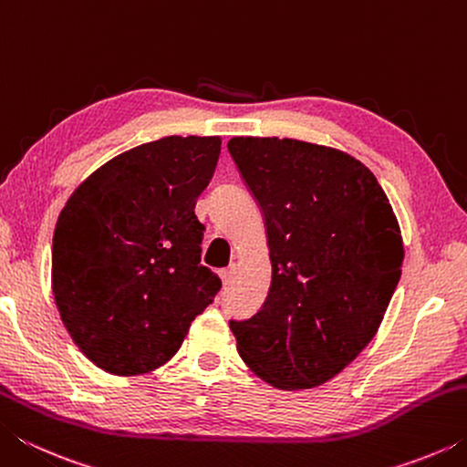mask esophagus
Returning a JSON list of instances; mask_svg holds the SVG:
<instances>
[{
    "instance_id": "obj_1",
    "label": "esophagus",
    "mask_w": 467,
    "mask_h": 467,
    "mask_svg": "<svg viewBox=\"0 0 467 467\" xmlns=\"http://www.w3.org/2000/svg\"><path fill=\"white\" fill-rule=\"evenodd\" d=\"M220 278H223L224 284L231 282V278H233V267H224V270H220Z\"/></svg>"
}]
</instances>
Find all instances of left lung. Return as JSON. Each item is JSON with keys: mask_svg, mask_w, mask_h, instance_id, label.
<instances>
[{"mask_svg": "<svg viewBox=\"0 0 467 467\" xmlns=\"http://www.w3.org/2000/svg\"><path fill=\"white\" fill-rule=\"evenodd\" d=\"M228 152L262 210L272 259L265 303L231 319L264 381L309 389L358 357L398 286L404 247L373 172L334 148L233 138Z\"/></svg>", "mask_w": 467, "mask_h": 467, "instance_id": "obj_1", "label": "left lung"}]
</instances>
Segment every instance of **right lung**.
<instances>
[{"label":"right lung","instance_id":"obj_1","mask_svg":"<svg viewBox=\"0 0 467 467\" xmlns=\"http://www.w3.org/2000/svg\"><path fill=\"white\" fill-rule=\"evenodd\" d=\"M220 138L169 136L109 161L76 189L53 234V295L94 365L141 375L175 354L223 288L202 265L195 202Z\"/></svg>","mask_w":467,"mask_h":467}]
</instances>
